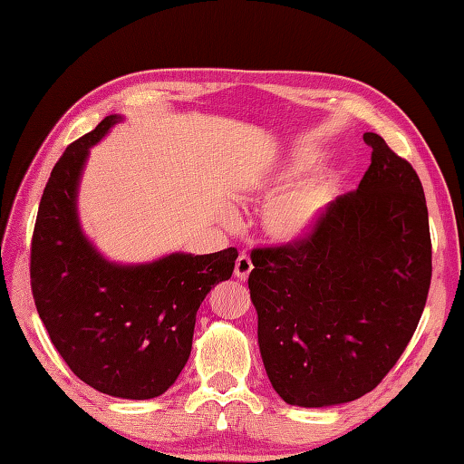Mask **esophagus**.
Here are the masks:
<instances>
[{
    "mask_svg": "<svg viewBox=\"0 0 464 464\" xmlns=\"http://www.w3.org/2000/svg\"><path fill=\"white\" fill-rule=\"evenodd\" d=\"M253 271V263L247 257V255H239V259L235 261V277L239 281H247L249 275Z\"/></svg>",
    "mask_w": 464,
    "mask_h": 464,
    "instance_id": "esophagus-1",
    "label": "esophagus"
}]
</instances>
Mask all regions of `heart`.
Segmentation results:
<instances>
[{
    "label": "heart",
    "mask_w": 464,
    "mask_h": 464,
    "mask_svg": "<svg viewBox=\"0 0 464 464\" xmlns=\"http://www.w3.org/2000/svg\"><path fill=\"white\" fill-rule=\"evenodd\" d=\"M321 160V150H295L255 177L249 189L261 199H269L297 176L317 167ZM343 179V171L337 167H323L300 177L297 182H290L287 190H280L279 196L274 194L276 197L265 205L261 215L265 235L283 247H295L311 239L339 199Z\"/></svg>",
    "instance_id": "1"
}]
</instances>
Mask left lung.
Returning <instances> with one entry per match:
<instances>
[{
  "label": "left lung",
  "instance_id": "1",
  "mask_svg": "<svg viewBox=\"0 0 464 464\" xmlns=\"http://www.w3.org/2000/svg\"><path fill=\"white\" fill-rule=\"evenodd\" d=\"M357 191L311 239L255 249L249 275L267 377L287 405L367 395L409 344L430 285L429 211L419 175L377 133Z\"/></svg>",
  "mask_w": 464,
  "mask_h": 464
}]
</instances>
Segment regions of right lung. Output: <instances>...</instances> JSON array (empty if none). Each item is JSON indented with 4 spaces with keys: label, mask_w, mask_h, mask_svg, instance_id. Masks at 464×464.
Masks as SVG:
<instances>
[{
    "label": "right lung",
    "mask_w": 464,
    "mask_h": 464,
    "mask_svg": "<svg viewBox=\"0 0 464 464\" xmlns=\"http://www.w3.org/2000/svg\"><path fill=\"white\" fill-rule=\"evenodd\" d=\"M107 115L65 150L39 203L32 291L53 347L77 377L117 399L160 397L191 354L195 314L239 253H167L145 263L107 259L80 219V185L92 147L121 123Z\"/></svg>",
    "instance_id": "1"
}]
</instances>
